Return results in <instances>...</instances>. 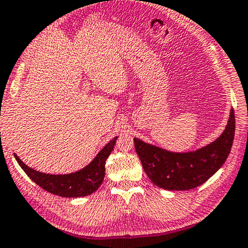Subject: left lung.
<instances>
[{"instance_id":"8db88e82","label":"left lung","mask_w":248,"mask_h":248,"mask_svg":"<svg viewBox=\"0 0 248 248\" xmlns=\"http://www.w3.org/2000/svg\"><path fill=\"white\" fill-rule=\"evenodd\" d=\"M234 112L226 130L213 142L190 153H172L134 138L142 167L157 187L165 190H189L206 182L229 156L234 137Z\"/></svg>"}]
</instances>
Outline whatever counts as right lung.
I'll return each mask as SVG.
<instances>
[{"label": "right lung", "mask_w": 248, "mask_h": 248, "mask_svg": "<svg viewBox=\"0 0 248 248\" xmlns=\"http://www.w3.org/2000/svg\"><path fill=\"white\" fill-rule=\"evenodd\" d=\"M116 139L117 137L109 141L88 166L70 174L56 175L38 172L25 165L16 154L15 157L26 174L44 190L60 196V197H83V196L91 195L96 191V189L100 187L104 181L106 160L114 149Z\"/></svg>", "instance_id": "obj_1"}]
</instances>
